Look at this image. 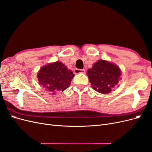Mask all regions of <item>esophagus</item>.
I'll use <instances>...</instances> for the list:
<instances>
[{"instance_id": "obj_1", "label": "esophagus", "mask_w": 152, "mask_h": 152, "mask_svg": "<svg viewBox=\"0 0 152 152\" xmlns=\"http://www.w3.org/2000/svg\"><path fill=\"white\" fill-rule=\"evenodd\" d=\"M74 73L75 74H79V73H85V70L84 69H75L74 70Z\"/></svg>"}]
</instances>
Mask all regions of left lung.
Returning <instances> with one entry per match:
<instances>
[{
	"mask_svg": "<svg viewBox=\"0 0 152 152\" xmlns=\"http://www.w3.org/2000/svg\"><path fill=\"white\" fill-rule=\"evenodd\" d=\"M87 75L94 90L103 94L111 93L118 81L121 80L122 72L116 64L99 59L88 69Z\"/></svg>",
	"mask_w": 152,
	"mask_h": 152,
	"instance_id": "left-lung-1",
	"label": "left lung"
}]
</instances>
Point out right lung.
<instances>
[{"label":"right lung","mask_w":152,"mask_h":152,"mask_svg":"<svg viewBox=\"0 0 152 152\" xmlns=\"http://www.w3.org/2000/svg\"><path fill=\"white\" fill-rule=\"evenodd\" d=\"M74 76L65 64L58 61L42 66L37 75L39 83L53 95L69 87Z\"/></svg>","instance_id":"1"}]
</instances>
